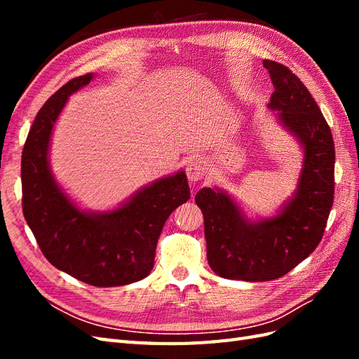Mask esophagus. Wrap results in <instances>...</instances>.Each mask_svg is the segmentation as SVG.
Masks as SVG:
<instances>
[{
	"label": "esophagus",
	"instance_id": "34e87169",
	"mask_svg": "<svg viewBox=\"0 0 359 359\" xmlns=\"http://www.w3.org/2000/svg\"><path fill=\"white\" fill-rule=\"evenodd\" d=\"M206 166H208V165H206V161H205L202 157L190 160L189 166H187V177H189V181H191V182L201 181V180L205 177L206 169H208Z\"/></svg>",
	"mask_w": 359,
	"mask_h": 359
}]
</instances>
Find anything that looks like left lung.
<instances>
[{
    "instance_id": "1",
    "label": "left lung",
    "mask_w": 359,
    "mask_h": 359,
    "mask_svg": "<svg viewBox=\"0 0 359 359\" xmlns=\"http://www.w3.org/2000/svg\"><path fill=\"white\" fill-rule=\"evenodd\" d=\"M264 67L274 85L268 107L299 142L302 169L293 196L268 219L250 220L222 189L196 193L208 264L229 280L269 281L287 274L319 245L334 202L335 149L327 119L286 66L265 60Z\"/></svg>"
}]
</instances>
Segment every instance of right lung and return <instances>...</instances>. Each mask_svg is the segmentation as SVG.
I'll use <instances>...</instances> for the list:
<instances>
[{
    "instance_id": "obj_1",
    "label": "right lung",
    "mask_w": 359,
    "mask_h": 359,
    "mask_svg": "<svg viewBox=\"0 0 359 359\" xmlns=\"http://www.w3.org/2000/svg\"><path fill=\"white\" fill-rule=\"evenodd\" d=\"M94 78L69 81L41 106L20 163L24 217L41 253L69 276L97 287L135 283L154 266L158 236L168 217L190 199L186 172L137 190L112 211L81 210L52 175L50 136L69 97Z\"/></svg>"
}]
</instances>
